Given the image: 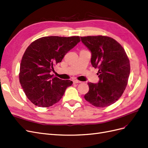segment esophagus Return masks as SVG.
Returning a JSON list of instances; mask_svg holds the SVG:
<instances>
[{
  "label": "esophagus",
  "instance_id": "34e87169",
  "mask_svg": "<svg viewBox=\"0 0 148 148\" xmlns=\"http://www.w3.org/2000/svg\"><path fill=\"white\" fill-rule=\"evenodd\" d=\"M73 83H75V84H78V83H81V81H78V80H77V79H75V80H74V81H73Z\"/></svg>",
  "mask_w": 148,
  "mask_h": 148
}]
</instances>
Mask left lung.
Returning <instances> with one entry per match:
<instances>
[{
    "label": "left lung",
    "mask_w": 148,
    "mask_h": 148,
    "mask_svg": "<svg viewBox=\"0 0 148 148\" xmlns=\"http://www.w3.org/2000/svg\"><path fill=\"white\" fill-rule=\"evenodd\" d=\"M92 53L91 64L99 69L97 84L88 83L89 90L84 99L97 107L115 103L123 95L128 83L130 65L123 47L107 36L81 37Z\"/></svg>",
    "instance_id": "obj_1"
}]
</instances>
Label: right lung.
<instances>
[{"label":"right lung","instance_id":"1","mask_svg":"<svg viewBox=\"0 0 148 148\" xmlns=\"http://www.w3.org/2000/svg\"><path fill=\"white\" fill-rule=\"evenodd\" d=\"M80 42L79 36H49L35 40L27 48L20 64L19 78L28 99L40 107L52 106L62 97L72 81L51 75L54 66Z\"/></svg>","mask_w":148,"mask_h":148}]
</instances>
